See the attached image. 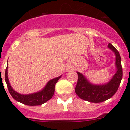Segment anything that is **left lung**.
<instances>
[{"instance_id":"8db88e82","label":"left lung","mask_w":130,"mask_h":130,"mask_svg":"<svg viewBox=\"0 0 130 130\" xmlns=\"http://www.w3.org/2000/svg\"><path fill=\"white\" fill-rule=\"evenodd\" d=\"M108 47L115 53L116 56L117 72L111 81L104 85H93L86 79L82 73L77 72L78 80L75 88V93L80 98L84 100L93 103L104 102L112 97L119 88L122 78L121 58L119 51L111 43H109Z\"/></svg>"}]
</instances>
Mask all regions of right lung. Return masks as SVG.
I'll use <instances>...</instances> for the list:
<instances>
[{"mask_svg":"<svg viewBox=\"0 0 130 130\" xmlns=\"http://www.w3.org/2000/svg\"><path fill=\"white\" fill-rule=\"evenodd\" d=\"M61 76H59L58 77L50 80L47 83L46 86L44 87V88L41 91L34 93V94H31L24 95L21 94L15 91L12 88L11 86L10 85L8 77V66L6 68L5 71V81L11 96L16 101L25 104V105H30V106L42 105L51 99L55 92V84L57 83L58 79Z\"/></svg>","mask_w":130,"mask_h":130,"instance_id":"add662e5","label":"right lung"}]
</instances>
